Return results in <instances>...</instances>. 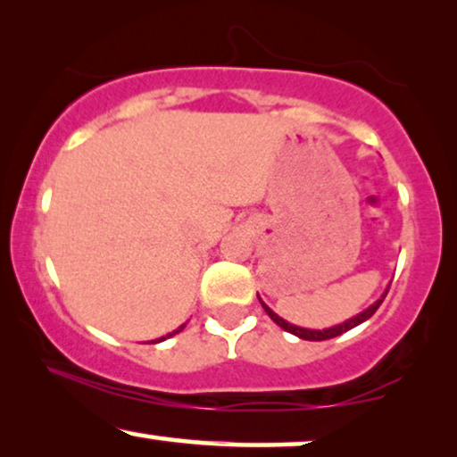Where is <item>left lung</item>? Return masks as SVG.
Returning <instances> with one entry per match:
<instances>
[{
  "mask_svg": "<svg viewBox=\"0 0 457 457\" xmlns=\"http://www.w3.org/2000/svg\"><path fill=\"white\" fill-rule=\"evenodd\" d=\"M388 292V290H386ZM386 296V295H385ZM385 296H382L380 301H376L372 307H368L366 312L363 313H360L357 315V318H353V320H349V321H345V324H340V326H334V328H328V330H307V328H299V326H292V324H288V321H284L282 318H278L276 313L271 312L270 307L265 305L263 301H261V305H263V309L267 312V315H270V318L276 321V324L279 326V328H284L286 332H290V334H295V337H299V338H305V340H328V338H334V337H340V334L343 332H346V330H351V328H355V326H360L361 321H366V320H370L372 318V315L376 313V309H378L380 305H382V301H385Z\"/></svg>",
  "mask_w": 457,
  "mask_h": 457,
  "instance_id": "8db88e82",
  "label": "left lung"
}]
</instances>
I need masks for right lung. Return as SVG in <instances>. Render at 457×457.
<instances>
[{
    "label": "right lung",
    "instance_id": "add662e5",
    "mask_svg": "<svg viewBox=\"0 0 457 457\" xmlns=\"http://www.w3.org/2000/svg\"><path fill=\"white\" fill-rule=\"evenodd\" d=\"M179 330H184V326H181V328H179ZM179 330H175L173 334H178ZM173 334H169V337H173ZM161 340H165V338H158V340H156V343H161Z\"/></svg>",
    "mask_w": 457,
    "mask_h": 457
}]
</instances>
